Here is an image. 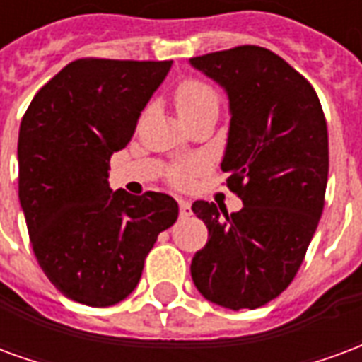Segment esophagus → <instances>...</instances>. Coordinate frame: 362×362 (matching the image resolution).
Here are the masks:
<instances>
[{
	"instance_id": "obj_1",
	"label": "esophagus",
	"mask_w": 362,
	"mask_h": 362,
	"mask_svg": "<svg viewBox=\"0 0 362 362\" xmlns=\"http://www.w3.org/2000/svg\"><path fill=\"white\" fill-rule=\"evenodd\" d=\"M189 213H192L189 202H186V199H180V217H188Z\"/></svg>"
}]
</instances>
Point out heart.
<instances>
[{
	"label": "heart",
	"instance_id": "heart-1",
	"mask_svg": "<svg viewBox=\"0 0 362 362\" xmlns=\"http://www.w3.org/2000/svg\"><path fill=\"white\" fill-rule=\"evenodd\" d=\"M174 100H176V108L180 114L182 119L192 118L205 108H213L219 104V96L217 90L213 89L209 83L202 81V79H186L176 87L174 93ZM197 170L196 163H184V165L174 166L170 170V180L176 184H184L188 178Z\"/></svg>",
	"mask_w": 362,
	"mask_h": 362
}]
</instances>
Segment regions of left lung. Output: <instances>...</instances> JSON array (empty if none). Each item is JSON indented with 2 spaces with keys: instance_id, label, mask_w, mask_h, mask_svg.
<instances>
[{
  "instance_id": "1",
  "label": "left lung",
  "mask_w": 362,
  "mask_h": 362,
  "mask_svg": "<svg viewBox=\"0 0 362 362\" xmlns=\"http://www.w3.org/2000/svg\"><path fill=\"white\" fill-rule=\"evenodd\" d=\"M189 64L227 90L221 168L244 204L228 213L194 202L209 238L189 272L207 300L252 310L291 285L316 233L329 166L326 118L310 83L272 50L236 46Z\"/></svg>"
}]
</instances>
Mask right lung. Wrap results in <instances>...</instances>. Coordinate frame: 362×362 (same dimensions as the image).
<instances>
[{"mask_svg":"<svg viewBox=\"0 0 362 362\" xmlns=\"http://www.w3.org/2000/svg\"><path fill=\"white\" fill-rule=\"evenodd\" d=\"M173 66L83 58L44 85L21 119L19 202L33 250L59 293L87 306L124 300L158 233L178 219L160 192H112L110 157Z\"/></svg>","mask_w":362,"mask_h":362,"instance_id":"obj_1","label":"right lung"}]
</instances>
